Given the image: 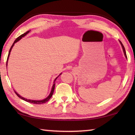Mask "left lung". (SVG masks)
Listing matches in <instances>:
<instances>
[{"label":"left lung","instance_id":"obj_1","mask_svg":"<svg viewBox=\"0 0 135 135\" xmlns=\"http://www.w3.org/2000/svg\"><path fill=\"white\" fill-rule=\"evenodd\" d=\"M119 42H120V43H121V45L122 47L123 50H124V54H125V57H126V58H127V54H126V51H125V47H124V45H122V42H121V41H119Z\"/></svg>","mask_w":135,"mask_h":135}]
</instances>
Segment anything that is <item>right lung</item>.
<instances>
[{"label": "right lung", "instance_id": "right-lung-1", "mask_svg": "<svg viewBox=\"0 0 135 135\" xmlns=\"http://www.w3.org/2000/svg\"><path fill=\"white\" fill-rule=\"evenodd\" d=\"M30 32V31H28L27 32H26L25 33H23V34H22L21 35H20V36H18V38H17L15 41H14V43H13V44L12 45V46H11V47H10V50H9V51H8V56H7V61H6V65H7V61H8V57H9V55H10V51H11V49H12V47H13V46L14 45V44H15V43H16L17 42H18L19 40H20L21 39V38H22V37H24V36H25L27 35V33H28ZM61 74H60V75H59V76L61 75ZM59 76H57V78L55 79V80H54V84H53V87H52V89H51V92H50V94L48 96H47V98H46L45 99H44V100H30V99H25V98H24V97H21V96H20L19 94L17 93V92H16L15 91V93H16V94H17V96L18 97H19L20 99H22V100H25V101H26V102H30V103H33V104H44V103H45L46 102H47V101H49V100H50V99L51 98V96H52V95H53V92H54V88H55V81L57 79V78H58Z\"/></svg>", "mask_w": 135, "mask_h": 135}]
</instances>
